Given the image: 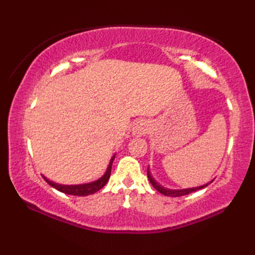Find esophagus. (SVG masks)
<instances>
[{"mask_svg":"<svg viewBox=\"0 0 255 255\" xmlns=\"http://www.w3.org/2000/svg\"><path fill=\"white\" fill-rule=\"evenodd\" d=\"M149 131V126L148 123L145 121H139L137 124L134 125L132 128V134L137 137H142L145 133H148Z\"/></svg>","mask_w":255,"mask_h":255,"instance_id":"esophagus-1","label":"esophagus"}]
</instances>
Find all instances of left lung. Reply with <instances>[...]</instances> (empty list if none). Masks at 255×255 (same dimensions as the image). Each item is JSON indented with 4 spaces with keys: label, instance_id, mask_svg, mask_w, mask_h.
<instances>
[{
    "label": "left lung",
    "instance_id": "obj_1",
    "mask_svg": "<svg viewBox=\"0 0 255 255\" xmlns=\"http://www.w3.org/2000/svg\"><path fill=\"white\" fill-rule=\"evenodd\" d=\"M147 174H148V178H149L150 183L152 184V186L156 189V191L160 192L161 194L165 195V196H170V197L184 196V195H187V194H189V193L196 192V191H198V189H200V188H204V187H206V186H208L209 184H210L211 182H213V181H210L209 183H207V184H204V185H202V186L192 187V188H184V189H169V188H165V187H163V186H161L158 182H155L154 178H153L152 176H151V173H150V171H149V167H148V172H147Z\"/></svg>",
    "mask_w": 255,
    "mask_h": 255
}]
</instances>
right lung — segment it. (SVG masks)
Listing matches in <instances>:
<instances>
[{
	"label": "right lung",
	"mask_w": 255,
	"mask_h": 255,
	"mask_svg": "<svg viewBox=\"0 0 255 255\" xmlns=\"http://www.w3.org/2000/svg\"><path fill=\"white\" fill-rule=\"evenodd\" d=\"M115 159V154L112 156V159L110 161V164H108L106 172L104 173V175L100 177L99 180H96L94 182L91 183H86V184H79V185H62V184H58L52 182L50 180H48L47 177L42 176L45 178V181L49 184L50 186L53 188H56L57 191L62 192L64 194H69V195H74V196H88V195H92L96 193L97 191H100L101 188L105 186V184L107 181L110 180L111 176V172H112V164L113 161Z\"/></svg>",
	"instance_id": "right-lung-1"
}]
</instances>
